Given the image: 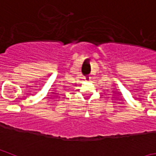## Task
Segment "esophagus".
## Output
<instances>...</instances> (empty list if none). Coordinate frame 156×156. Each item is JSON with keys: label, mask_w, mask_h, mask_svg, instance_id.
<instances>
[{"label": "esophagus", "mask_w": 156, "mask_h": 156, "mask_svg": "<svg viewBox=\"0 0 156 156\" xmlns=\"http://www.w3.org/2000/svg\"><path fill=\"white\" fill-rule=\"evenodd\" d=\"M83 79H84L85 81H89L90 80V77L88 76H87L83 77Z\"/></svg>", "instance_id": "1"}]
</instances>
